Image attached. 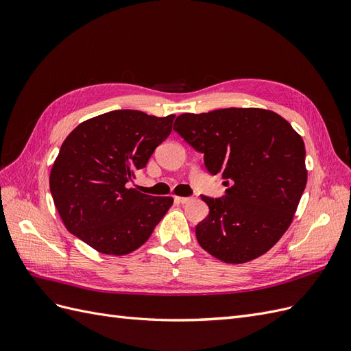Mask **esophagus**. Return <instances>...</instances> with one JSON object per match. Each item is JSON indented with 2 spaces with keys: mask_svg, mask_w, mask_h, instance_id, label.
Wrapping results in <instances>:
<instances>
[{
  "mask_svg": "<svg viewBox=\"0 0 351 351\" xmlns=\"http://www.w3.org/2000/svg\"><path fill=\"white\" fill-rule=\"evenodd\" d=\"M174 200L177 202V204H182V205H184V204H187V202H190V200H192V197H183V196H176V197H174Z\"/></svg>",
  "mask_w": 351,
  "mask_h": 351,
  "instance_id": "34e87169",
  "label": "esophagus"
}]
</instances>
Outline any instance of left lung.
I'll list each match as a JSON object with an SVG mask.
<instances>
[{
    "instance_id": "8db88e82",
    "label": "left lung",
    "mask_w": 351,
    "mask_h": 351,
    "mask_svg": "<svg viewBox=\"0 0 351 351\" xmlns=\"http://www.w3.org/2000/svg\"><path fill=\"white\" fill-rule=\"evenodd\" d=\"M174 130L228 187L221 197L200 196L209 206L196 226L200 246L227 263L268 252L290 227L304 192L302 137L281 115L261 108L182 114Z\"/></svg>"
}]
</instances>
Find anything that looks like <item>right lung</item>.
I'll list each match as a JSON object with an SVG mask.
<instances>
[{
	"instance_id": "obj_1",
	"label": "right lung",
	"mask_w": 351,
	"mask_h": 351,
	"mask_svg": "<svg viewBox=\"0 0 351 351\" xmlns=\"http://www.w3.org/2000/svg\"><path fill=\"white\" fill-rule=\"evenodd\" d=\"M176 115L115 110L79 124L61 145L49 176L67 230L105 254H127L151 237L173 197L129 189L171 133Z\"/></svg>"
}]
</instances>
